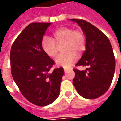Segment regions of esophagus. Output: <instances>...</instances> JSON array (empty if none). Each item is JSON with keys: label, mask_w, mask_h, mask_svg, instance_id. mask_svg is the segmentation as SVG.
Listing matches in <instances>:
<instances>
[{"label": "esophagus", "mask_w": 121, "mask_h": 121, "mask_svg": "<svg viewBox=\"0 0 121 121\" xmlns=\"http://www.w3.org/2000/svg\"><path fill=\"white\" fill-rule=\"evenodd\" d=\"M64 71L66 73L67 72V68H64Z\"/></svg>", "instance_id": "obj_1"}]
</instances>
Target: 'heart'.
<instances>
[{"label":"heart","instance_id":"obj_1","mask_svg":"<svg viewBox=\"0 0 121 121\" xmlns=\"http://www.w3.org/2000/svg\"><path fill=\"white\" fill-rule=\"evenodd\" d=\"M63 46L65 53L58 56L55 62L58 66L70 67L76 61L77 54H80L86 49V38L83 31L73 30L70 27H62L54 31L52 37H44L42 41V48L45 54L55 58L58 52V46Z\"/></svg>","mask_w":121,"mask_h":121}]
</instances>
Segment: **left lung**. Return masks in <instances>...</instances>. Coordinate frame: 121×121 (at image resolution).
<instances>
[{"label":"left lung","instance_id":"obj_1","mask_svg":"<svg viewBox=\"0 0 121 121\" xmlns=\"http://www.w3.org/2000/svg\"><path fill=\"white\" fill-rule=\"evenodd\" d=\"M81 27L86 38V50L76 66L87 67L83 71L74 69L73 83L79 94L95 99L108 90L112 83L115 58L110 40L96 27L83 19H71Z\"/></svg>","mask_w":121,"mask_h":121}]
</instances>
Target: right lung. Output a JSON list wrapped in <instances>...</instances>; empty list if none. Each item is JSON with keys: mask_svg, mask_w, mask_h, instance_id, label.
<instances>
[{"mask_svg": "<svg viewBox=\"0 0 121 121\" xmlns=\"http://www.w3.org/2000/svg\"><path fill=\"white\" fill-rule=\"evenodd\" d=\"M51 23H33L13 43L10 60L11 74L19 90L34 104L45 106L58 98L64 74L63 67L50 73L54 61L42 48V41Z\"/></svg>", "mask_w": 121, "mask_h": 121, "instance_id": "add662e5", "label": "right lung"}]
</instances>
